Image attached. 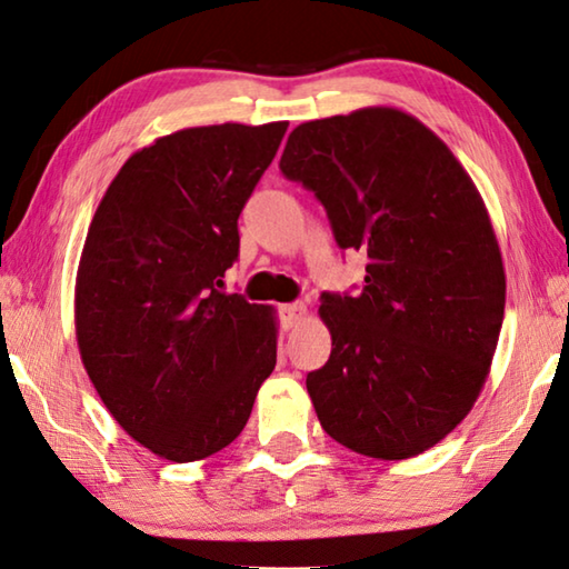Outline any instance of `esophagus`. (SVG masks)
I'll use <instances>...</instances> for the list:
<instances>
[{
    "instance_id": "obj_1",
    "label": "esophagus",
    "mask_w": 569,
    "mask_h": 569,
    "mask_svg": "<svg viewBox=\"0 0 569 569\" xmlns=\"http://www.w3.org/2000/svg\"><path fill=\"white\" fill-rule=\"evenodd\" d=\"M279 312H282L284 328H297V325L305 322V318H307V305L305 302L282 305V307H279Z\"/></svg>"
}]
</instances>
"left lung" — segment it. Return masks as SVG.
Masks as SVG:
<instances>
[{"label":"left lung","instance_id":"1","mask_svg":"<svg viewBox=\"0 0 569 569\" xmlns=\"http://www.w3.org/2000/svg\"><path fill=\"white\" fill-rule=\"evenodd\" d=\"M279 169L368 257L360 295H322L330 360L307 372L325 433L411 459L471 411L495 358L507 279L477 186L433 130L396 108L297 126Z\"/></svg>","mask_w":569,"mask_h":569}]
</instances>
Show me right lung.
<instances>
[{
    "instance_id": "1",
    "label": "right lung",
    "mask_w": 569,
    "mask_h": 569,
    "mask_svg": "<svg viewBox=\"0 0 569 569\" xmlns=\"http://www.w3.org/2000/svg\"><path fill=\"white\" fill-rule=\"evenodd\" d=\"M284 130V120L221 123L156 138L90 221L74 282L82 366L110 416L161 459L229 446L274 370L272 307L219 287Z\"/></svg>"
}]
</instances>
